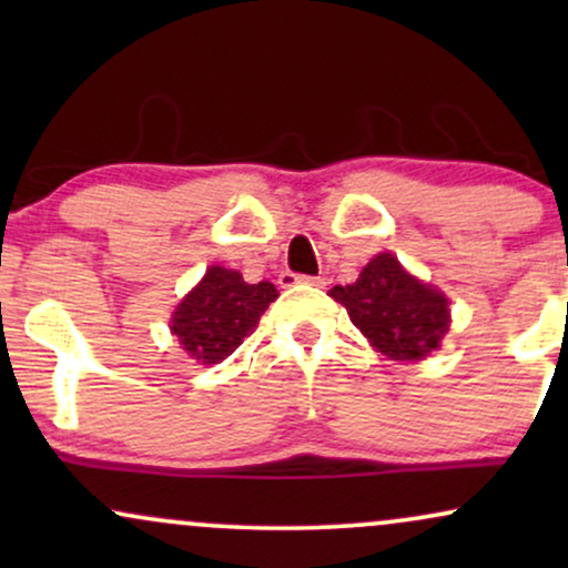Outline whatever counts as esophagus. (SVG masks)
<instances>
[{"label": "esophagus", "instance_id": "obj_1", "mask_svg": "<svg viewBox=\"0 0 568 568\" xmlns=\"http://www.w3.org/2000/svg\"><path fill=\"white\" fill-rule=\"evenodd\" d=\"M298 283H304V285H315V288H323V285H325V277L293 275V272H283V275H280V285H283V288H291V285H298Z\"/></svg>", "mask_w": 568, "mask_h": 568}]
</instances>
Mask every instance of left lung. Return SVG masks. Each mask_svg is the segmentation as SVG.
<instances>
[{
  "instance_id": "obj_1",
  "label": "left lung",
  "mask_w": 568,
  "mask_h": 568,
  "mask_svg": "<svg viewBox=\"0 0 568 568\" xmlns=\"http://www.w3.org/2000/svg\"><path fill=\"white\" fill-rule=\"evenodd\" d=\"M328 293L371 347L393 361H425L452 323L446 293L408 275L393 253L374 256L355 283L334 285Z\"/></svg>"
}]
</instances>
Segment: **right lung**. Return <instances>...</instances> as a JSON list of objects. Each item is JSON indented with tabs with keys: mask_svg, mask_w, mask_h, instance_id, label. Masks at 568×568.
<instances>
[{
	"mask_svg": "<svg viewBox=\"0 0 568 568\" xmlns=\"http://www.w3.org/2000/svg\"><path fill=\"white\" fill-rule=\"evenodd\" d=\"M275 298L277 288L266 280L251 285L240 272L216 264L175 306L171 331L192 361L211 366L226 361L253 334Z\"/></svg>",
	"mask_w": 568,
	"mask_h": 568,
	"instance_id": "1",
	"label": "right lung"
}]
</instances>
